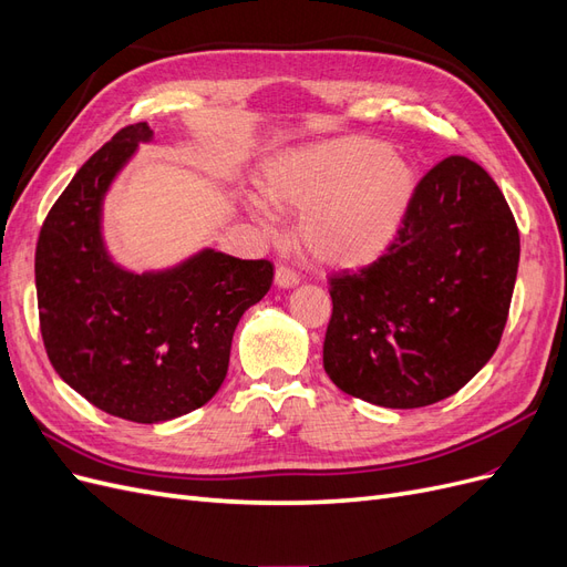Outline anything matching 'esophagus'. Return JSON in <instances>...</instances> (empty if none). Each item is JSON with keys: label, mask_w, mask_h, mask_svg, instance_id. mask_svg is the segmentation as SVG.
Segmentation results:
<instances>
[{"label": "esophagus", "mask_w": 567, "mask_h": 567, "mask_svg": "<svg viewBox=\"0 0 567 567\" xmlns=\"http://www.w3.org/2000/svg\"><path fill=\"white\" fill-rule=\"evenodd\" d=\"M298 281H300L298 271L290 269L288 265H279L277 271H274V284H277L279 288H290V286H296Z\"/></svg>", "instance_id": "1"}]
</instances>
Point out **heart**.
<instances>
[{
	"instance_id": "obj_1",
	"label": "heart",
	"mask_w": 567,
	"mask_h": 567,
	"mask_svg": "<svg viewBox=\"0 0 567 567\" xmlns=\"http://www.w3.org/2000/svg\"><path fill=\"white\" fill-rule=\"evenodd\" d=\"M416 175L385 142L346 136L271 158L262 196L281 210H305L298 238L326 265H362L398 234Z\"/></svg>"
}]
</instances>
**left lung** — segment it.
<instances>
[{
    "instance_id": "left-lung-1",
    "label": "left lung",
    "mask_w": 567,
    "mask_h": 567,
    "mask_svg": "<svg viewBox=\"0 0 567 567\" xmlns=\"http://www.w3.org/2000/svg\"><path fill=\"white\" fill-rule=\"evenodd\" d=\"M518 260L502 188L471 158H444L416 184L385 252L329 277V379L388 409L458 392L499 348Z\"/></svg>"
}]
</instances>
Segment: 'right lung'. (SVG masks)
Segmentation results:
<instances>
[{"label": "right lung", "mask_w": 567, "mask_h": 567, "mask_svg": "<svg viewBox=\"0 0 567 567\" xmlns=\"http://www.w3.org/2000/svg\"><path fill=\"white\" fill-rule=\"evenodd\" d=\"M146 123L127 125L84 163L38 238L40 331L51 367L111 416L161 423L203 406L225 383L238 319L271 288L269 260L203 250L136 277L101 241V200Z\"/></svg>", "instance_id": "add662e5"}]
</instances>
